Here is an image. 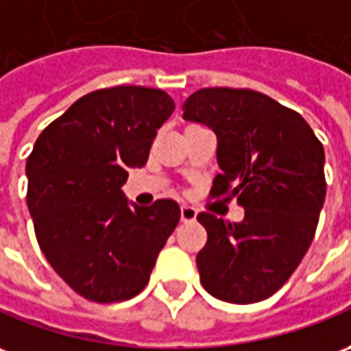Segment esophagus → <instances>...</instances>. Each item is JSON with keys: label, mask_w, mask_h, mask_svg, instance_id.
I'll return each instance as SVG.
<instances>
[{"label": "esophagus", "mask_w": 351, "mask_h": 351, "mask_svg": "<svg viewBox=\"0 0 351 351\" xmlns=\"http://www.w3.org/2000/svg\"><path fill=\"white\" fill-rule=\"evenodd\" d=\"M197 219V210L191 206H181V221H195Z\"/></svg>", "instance_id": "34e87169"}]
</instances>
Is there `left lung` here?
Wrapping results in <instances>:
<instances>
[{
  "label": "left lung",
  "instance_id": "1",
  "mask_svg": "<svg viewBox=\"0 0 351 351\" xmlns=\"http://www.w3.org/2000/svg\"><path fill=\"white\" fill-rule=\"evenodd\" d=\"M183 118L217 137L212 197L237 199L245 219L200 212L208 241L197 254L200 282L214 298L254 304L289 281L308 252L325 202V151L296 110L252 89L204 88Z\"/></svg>",
  "mask_w": 351,
  "mask_h": 351
}]
</instances>
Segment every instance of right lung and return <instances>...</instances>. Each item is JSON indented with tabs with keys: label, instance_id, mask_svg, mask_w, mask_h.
<instances>
[{
	"label": "right lung",
	"instance_id": "obj_1",
	"mask_svg": "<svg viewBox=\"0 0 351 351\" xmlns=\"http://www.w3.org/2000/svg\"><path fill=\"white\" fill-rule=\"evenodd\" d=\"M162 89L118 86L80 97L43 130L26 160L28 210L51 267L99 304L134 298L180 221L176 200L128 202V170L143 168L173 112Z\"/></svg>",
	"mask_w": 351,
	"mask_h": 351
}]
</instances>
